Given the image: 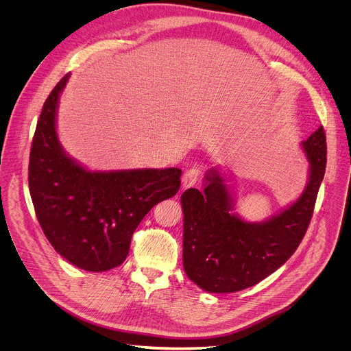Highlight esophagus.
<instances>
[{"mask_svg":"<svg viewBox=\"0 0 351 351\" xmlns=\"http://www.w3.org/2000/svg\"><path fill=\"white\" fill-rule=\"evenodd\" d=\"M198 176H199V169L198 168H190L184 172L183 178H182V186L183 189H187V187H191L193 184H195V182L198 180Z\"/></svg>","mask_w":351,"mask_h":351,"instance_id":"34e87169","label":"esophagus"}]
</instances>
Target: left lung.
Returning <instances> with one entry per match:
<instances>
[{"label":"left lung","mask_w":351,"mask_h":351,"mask_svg":"<svg viewBox=\"0 0 351 351\" xmlns=\"http://www.w3.org/2000/svg\"><path fill=\"white\" fill-rule=\"evenodd\" d=\"M302 148L308 180L295 202L263 222H247L234 213V197L217 168L204 176V191L182 194L183 268L208 293L252 287L280 268L302 243L314 213L326 167V137L318 128Z\"/></svg>","instance_id":"8db88e82"}]
</instances>
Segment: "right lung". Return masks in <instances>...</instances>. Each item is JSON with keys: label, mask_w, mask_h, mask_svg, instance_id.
<instances>
[{"label": "right lung", "mask_w": 351, "mask_h": 351, "mask_svg": "<svg viewBox=\"0 0 351 351\" xmlns=\"http://www.w3.org/2000/svg\"><path fill=\"white\" fill-rule=\"evenodd\" d=\"M69 73L47 97L32 141L29 190L40 226L72 265L103 272L121 265L133 232L156 204L180 187L179 168L90 171L71 158L57 134L60 95Z\"/></svg>", "instance_id": "add662e5"}]
</instances>
